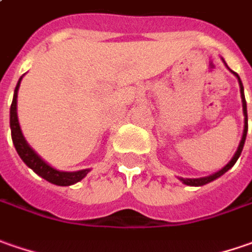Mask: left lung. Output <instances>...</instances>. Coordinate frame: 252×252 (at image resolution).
Returning <instances> with one entry per match:
<instances>
[{
    "mask_svg": "<svg viewBox=\"0 0 252 252\" xmlns=\"http://www.w3.org/2000/svg\"><path fill=\"white\" fill-rule=\"evenodd\" d=\"M234 73V71H233ZM235 76H237V79H238V83H240V92H241V98H243V111H244V115H246V121H244V132H243V138H241V141H240V145H238V149H237V152H235V155L233 157V159L225 165L224 168L221 170H219V172H216L214 175H210V176H207V178H200V179H181L185 185H189V186H202V185H206V183H209V182L214 181V179H217V178H220L223 173H225L227 170L230 169L233 165H234L235 162H237V159L240 158V155H241V151H243V147H244V142H246V137H247V129H248V118H247V103H246V97H244V87H243V83L240 80V77H238V74L234 73Z\"/></svg>",
    "mask_w": 252,
    "mask_h": 252,
    "instance_id": "1",
    "label": "left lung"
}]
</instances>
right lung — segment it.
I'll return each mask as SVG.
<instances>
[{
    "label": "right lung",
    "instance_id": "right-lung-1",
    "mask_svg": "<svg viewBox=\"0 0 252 252\" xmlns=\"http://www.w3.org/2000/svg\"><path fill=\"white\" fill-rule=\"evenodd\" d=\"M21 80H22V77L19 79L17 87H15L12 104H11V111H9L11 113V117H9L11 135H12V142L15 145L18 155L21 157V159L35 173H38L40 178H43L45 181L50 182L53 185H58V186H69V185H73L76 182L82 181L83 178L89 173V169L79 170V172H61V170H56L55 168L49 166L43 159L39 158L38 154L28 145V142L25 141L24 135H22V131H21V126H19V123H18L17 115V97Z\"/></svg>",
    "mask_w": 252,
    "mask_h": 252
}]
</instances>
